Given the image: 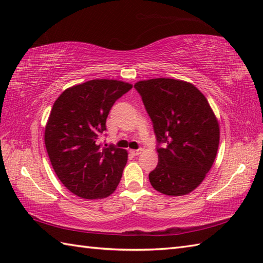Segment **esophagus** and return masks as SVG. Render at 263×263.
I'll return each mask as SVG.
<instances>
[{"label": "esophagus", "mask_w": 263, "mask_h": 263, "mask_svg": "<svg viewBox=\"0 0 263 263\" xmlns=\"http://www.w3.org/2000/svg\"><path fill=\"white\" fill-rule=\"evenodd\" d=\"M143 152V150L140 148V149H136V150H131V154L132 155H135V156H138V155H140L141 153Z\"/></svg>", "instance_id": "1"}]
</instances>
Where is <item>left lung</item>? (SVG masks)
Listing matches in <instances>:
<instances>
[{"label": "left lung", "mask_w": 263, "mask_h": 263, "mask_svg": "<svg viewBox=\"0 0 263 263\" xmlns=\"http://www.w3.org/2000/svg\"><path fill=\"white\" fill-rule=\"evenodd\" d=\"M135 88L157 139L159 160L149 173L150 183L171 197L192 192L210 171L219 144V124L208 100L182 80L157 78L139 81Z\"/></svg>", "instance_id": "left-lung-1"}]
</instances>
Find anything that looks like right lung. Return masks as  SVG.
I'll list each match as a JSON object with an SVG mask.
<instances>
[{
    "label": "right lung",
    "mask_w": 263,
    "mask_h": 263,
    "mask_svg": "<svg viewBox=\"0 0 263 263\" xmlns=\"http://www.w3.org/2000/svg\"><path fill=\"white\" fill-rule=\"evenodd\" d=\"M132 85L96 79L68 88L55 100L45 127V146L55 174L83 199L113 193L127 161L126 150L102 147L111 106Z\"/></svg>",
    "instance_id": "obj_1"
}]
</instances>
